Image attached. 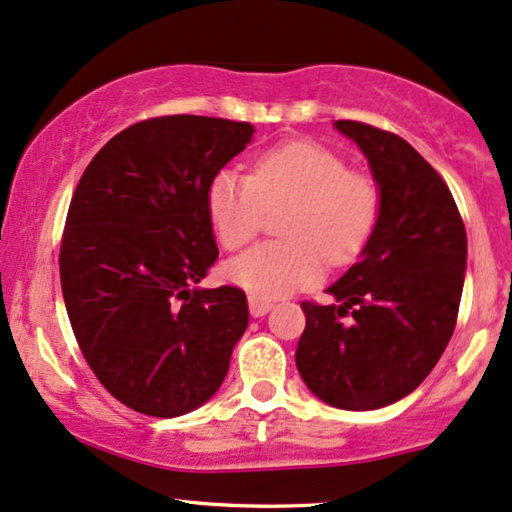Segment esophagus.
I'll return each instance as SVG.
<instances>
[{"label":"esophagus","instance_id":"obj_1","mask_svg":"<svg viewBox=\"0 0 512 512\" xmlns=\"http://www.w3.org/2000/svg\"><path fill=\"white\" fill-rule=\"evenodd\" d=\"M270 308H273V301L261 299V296H254V294L249 296V311H251V315H254V318H263V315H266Z\"/></svg>","mask_w":512,"mask_h":512}]
</instances>
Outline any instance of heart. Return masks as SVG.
<instances>
[{"label": "heart", "instance_id": "heart-1", "mask_svg": "<svg viewBox=\"0 0 512 512\" xmlns=\"http://www.w3.org/2000/svg\"><path fill=\"white\" fill-rule=\"evenodd\" d=\"M285 204V239L256 244L225 266L232 285L261 299L315 285L325 258L337 266L353 261L380 216L377 187L349 173L334 151L306 140L263 151L249 175L218 170L206 192L208 220L227 251L242 249L256 235L266 208Z\"/></svg>", "mask_w": 512, "mask_h": 512}]
</instances>
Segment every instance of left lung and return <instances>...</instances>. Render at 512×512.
<instances>
[{"label":"left lung","instance_id":"obj_1","mask_svg":"<svg viewBox=\"0 0 512 512\" xmlns=\"http://www.w3.org/2000/svg\"><path fill=\"white\" fill-rule=\"evenodd\" d=\"M368 159L380 216L358 263L325 289L334 304L304 301L296 368L320 401L375 410L415 391L456 327L468 237L446 182L406 140L334 121Z\"/></svg>","mask_w":512,"mask_h":512}]
</instances>
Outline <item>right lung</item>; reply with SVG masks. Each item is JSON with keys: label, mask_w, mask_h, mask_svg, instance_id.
Wrapping results in <instances>:
<instances>
[{"label": "right lung", "mask_w": 512, "mask_h": 512, "mask_svg": "<svg viewBox=\"0 0 512 512\" xmlns=\"http://www.w3.org/2000/svg\"><path fill=\"white\" fill-rule=\"evenodd\" d=\"M254 125L166 116L111 137L85 168L61 242V289L82 356L137 413L211 399L249 325L237 287H199L218 258L206 192Z\"/></svg>", "instance_id": "1"}]
</instances>
